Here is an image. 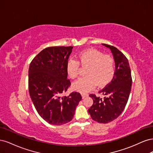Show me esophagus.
<instances>
[{"mask_svg":"<svg viewBox=\"0 0 153 153\" xmlns=\"http://www.w3.org/2000/svg\"><path fill=\"white\" fill-rule=\"evenodd\" d=\"M82 98H85V97H87L89 96V94L87 93H82Z\"/></svg>","mask_w":153,"mask_h":153,"instance_id":"34e87169","label":"esophagus"}]
</instances>
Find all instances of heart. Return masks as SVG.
I'll use <instances>...</instances> for the list:
<instances>
[{
	"mask_svg": "<svg viewBox=\"0 0 153 153\" xmlns=\"http://www.w3.org/2000/svg\"><path fill=\"white\" fill-rule=\"evenodd\" d=\"M78 61L69 59L66 64L68 76L75 79L79 76L80 64L87 66L86 76L73 83V87L81 92H87L97 85L102 87L113 79L115 74V63L110 55H103L93 48L86 49L78 55Z\"/></svg>",
	"mask_w": 153,
	"mask_h": 153,
	"instance_id": "b5f03b06",
	"label": "heart"
}]
</instances>
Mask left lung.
<instances>
[{
  "mask_svg": "<svg viewBox=\"0 0 153 153\" xmlns=\"http://www.w3.org/2000/svg\"><path fill=\"white\" fill-rule=\"evenodd\" d=\"M112 53L115 70L113 79L103 89L99 91L105 97L101 98L94 94L89 95L93 105L88 110L94 121L100 123H108L117 119L122 114L130 94L132 78L131 69L126 56L113 46L102 44Z\"/></svg>",
  "mask_w": 153,
  "mask_h": 153,
  "instance_id": "left-lung-1",
  "label": "left lung"
}]
</instances>
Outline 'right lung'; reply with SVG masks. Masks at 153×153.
I'll return each mask as SVG.
<instances>
[{"instance_id": "add662e5", "label": "right lung", "mask_w": 153, "mask_h": 153, "mask_svg": "<svg viewBox=\"0 0 153 153\" xmlns=\"http://www.w3.org/2000/svg\"><path fill=\"white\" fill-rule=\"evenodd\" d=\"M73 47H51L33 59L29 69V91L37 112L50 124L60 126L71 121L82 100L79 92L61 96L71 82L66 64Z\"/></svg>"}]
</instances>
